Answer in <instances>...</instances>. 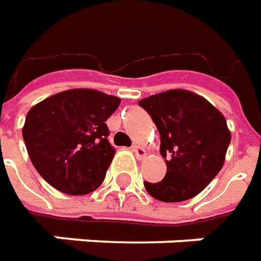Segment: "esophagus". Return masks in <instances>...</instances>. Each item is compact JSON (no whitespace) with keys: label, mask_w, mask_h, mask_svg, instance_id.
<instances>
[{"label":"esophagus","mask_w":261,"mask_h":261,"mask_svg":"<svg viewBox=\"0 0 261 261\" xmlns=\"http://www.w3.org/2000/svg\"><path fill=\"white\" fill-rule=\"evenodd\" d=\"M132 151L136 154V157H138L139 160H142V159L146 156V150L142 147V146H138V145L132 146Z\"/></svg>","instance_id":"esophagus-1"}]
</instances>
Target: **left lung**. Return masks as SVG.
Instances as JSON below:
<instances>
[{
  "label": "left lung",
  "mask_w": 261,
  "mask_h": 261,
  "mask_svg": "<svg viewBox=\"0 0 261 261\" xmlns=\"http://www.w3.org/2000/svg\"><path fill=\"white\" fill-rule=\"evenodd\" d=\"M160 134L167 173L159 182L145 181L147 193L163 202L195 197L221 171L230 143L225 116L205 98L169 90L139 101Z\"/></svg>",
  "instance_id": "obj_1"
}]
</instances>
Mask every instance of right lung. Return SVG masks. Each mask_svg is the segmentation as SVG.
Wrapping results in <instances>:
<instances>
[{
	"mask_svg": "<svg viewBox=\"0 0 261 261\" xmlns=\"http://www.w3.org/2000/svg\"><path fill=\"white\" fill-rule=\"evenodd\" d=\"M119 104L114 95L77 88L31 108L22 136L39 174L68 195L97 190L115 154L105 121Z\"/></svg>",
	"mask_w": 261,
	"mask_h": 261,
	"instance_id": "1",
	"label": "right lung"
}]
</instances>
